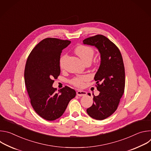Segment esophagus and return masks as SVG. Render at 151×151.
Listing matches in <instances>:
<instances>
[{"instance_id":"obj_1","label":"esophagus","mask_w":151,"mask_h":151,"mask_svg":"<svg viewBox=\"0 0 151 151\" xmlns=\"http://www.w3.org/2000/svg\"><path fill=\"white\" fill-rule=\"evenodd\" d=\"M76 94L78 96H80V97L85 96H86V94H87V92L83 91H81V90H78L76 91Z\"/></svg>"}]
</instances>
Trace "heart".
Wrapping results in <instances>:
<instances>
[{"instance_id":"1","label":"heart","mask_w":151,"mask_h":151,"mask_svg":"<svg viewBox=\"0 0 151 151\" xmlns=\"http://www.w3.org/2000/svg\"><path fill=\"white\" fill-rule=\"evenodd\" d=\"M75 52L85 63L91 61L94 53V50L91 47L83 45H81L77 47L75 49ZM67 57V54H64L60 57L59 63L61 69L64 68ZM87 79L88 77L87 76H76L72 78L70 81V83L76 87H82L83 85L84 82Z\"/></svg>"}]
</instances>
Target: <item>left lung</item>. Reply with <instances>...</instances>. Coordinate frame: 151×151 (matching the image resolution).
Here are the masks:
<instances>
[{
	"label": "left lung",
	"instance_id": "8db88e82",
	"mask_svg": "<svg viewBox=\"0 0 151 151\" xmlns=\"http://www.w3.org/2000/svg\"><path fill=\"white\" fill-rule=\"evenodd\" d=\"M83 43L95 46L101 54L100 65L94 76L100 94L94 96V103L87 112L95 119L103 120L115 112L124 93L125 69L122 55L116 45L101 35L85 39Z\"/></svg>",
	"mask_w": 151,
	"mask_h": 151
}]
</instances>
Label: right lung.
I'll return each instance as SVG.
<instances>
[{
    "label": "right lung",
    "instance_id": "1",
    "mask_svg": "<svg viewBox=\"0 0 151 151\" xmlns=\"http://www.w3.org/2000/svg\"><path fill=\"white\" fill-rule=\"evenodd\" d=\"M70 41L48 37L41 40L30 53L25 66L24 81L30 103L42 118L54 121L65 111L76 91L68 87L58 90L52 86L60 74L62 50Z\"/></svg>",
    "mask_w": 151,
    "mask_h": 151
}]
</instances>
